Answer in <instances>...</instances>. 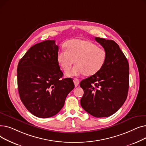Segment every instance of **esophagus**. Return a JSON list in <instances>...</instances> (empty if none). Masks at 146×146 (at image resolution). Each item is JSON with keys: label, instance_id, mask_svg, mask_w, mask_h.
<instances>
[{"label": "esophagus", "instance_id": "1", "mask_svg": "<svg viewBox=\"0 0 146 146\" xmlns=\"http://www.w3.org/2000/svg\"><path fill=\"white\" fill-rule=\"evenodd\" d=\"M73 82H74V83L75 87H77L79 84V80L78 79H74Z\"/></svg>", "mask_w": 146, "mask_h": 146}]
</instances>
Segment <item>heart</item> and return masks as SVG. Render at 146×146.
<instances>
[{"instance_id": "1", "label": "heart", "mask_w": 146, "mask_h": 146, "mask_svg": "<svg viewBox=\"0 0 146 146\" xmlns=\"http://www.w3.org/2000/svg\"><path fill=\"white\" fill-rule=\"evenodd\" d=\"M65 47L66 50H60L57 53V61L61 68L68 71L74 62L76 64L71 70L66 73L67 76L94 75L105 63V50L90 41L73 39L66 43Z\"/></svg>"}]
</instances>
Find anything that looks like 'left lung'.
Here are the masks:
<instances>
[{"label": "left lung", "instance_id": "left-lung-1", "mask_svg": "<svg viewBox=\"0 0 146 146\" xmlns=\"http://www.w3.org/2000/svg\"><path fill=\"white\" fill-rule=\"evenodd\" d=\"M106 52L102 68L83 80L80 86L84 94L82 108L92 115L108 117L115 113L125 101L129 88V64L119 45L113 40L96 37Z\"/></svg>", "mask_w": 146, "mask_h": 146}]
</instances>
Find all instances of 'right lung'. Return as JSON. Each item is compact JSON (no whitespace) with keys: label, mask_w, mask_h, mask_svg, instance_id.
Masks as SVG:
<instances>
[{"label":"right lung","mask_w":146,"mask_h":146,"mask_svg":"<svg viewBox=\"0 0 146 146\" xmlns=\"http://www.w3.org/2000/svg\"><path fill=\"white\" fill-rule=\"evenodd\" d=\"M58 51L54 40H46L31 47L19 61L17 79L21 100L37 117L56 115L74 88L71 78L61 79L63 73L57 61Z\"/></svg>","instance_id":"right-lung-1"}]
</instances>
